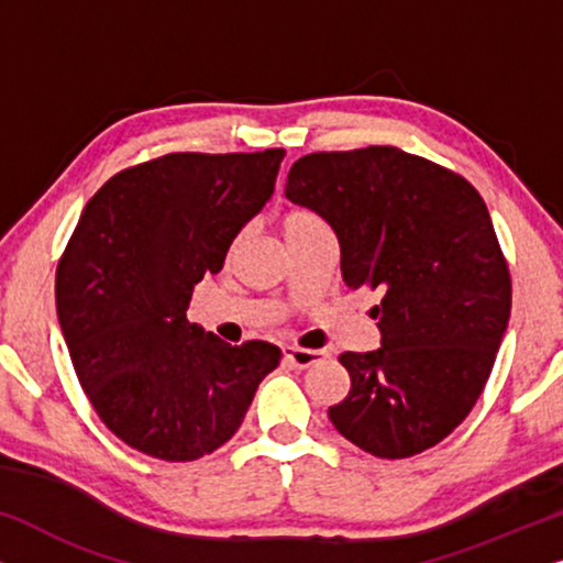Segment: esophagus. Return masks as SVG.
<instances>
[{
    "label": "esophagus",
    "instance_id": "34e87169",
    "mask_svg": "<svg viewBox=\"0 0 563 563\" xmlns=\"http://www.w3.org/2000/svg\"><path fill=\"white\" fill-rule=\"evenodd\" d=\"M325 351H312V349H297V345H284V361L297 368H307L312 366L314 361L325 358Z\"/></svg>",
    "mask_w": 563,
    "mask_h": 563
}]
</instances>
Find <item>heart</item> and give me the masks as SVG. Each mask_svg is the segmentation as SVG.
<instances>
[{
    "instance_id": "1",
    "label": "heart",
    "mask_w": 563,
    "mask_h": 563,
    "mask_svg": "<svg viewBox=\"0 0 563 563\" xmlns=\"http://www.w3.org/2000/svg\"><path fill=\"white\" fill-rule=\"evenodd\" d=\"M318 225H322V220L318 218V214H312L307 210H291V212L284 214L282 233H284V238H291V235L305 233V230L318 228Z\"/></svg>"
}]
</instances>
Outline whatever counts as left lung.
I'll use <instances>...</instances> for the list:
<instances>
[{
  "mask_svg": "<svg viewBox=\"0 0 563 563\" xmlns=\"http://www.w3.org/2000/svg\"><path fill=\"white\" fill-rule=\"evenodd\" d=\"M287 199L333 228L345 287L382 291L372 310L382 343L341 356L351 391L330 422L379 459L441 443L479 399L510 320V272L479 191L412 153L368 145L295 161Z\"/></svg>",
  "mask_w": 563,
  "mask_h": 563,
  "instance_id": "1",
  "label": "left lung"
}]
</instances>
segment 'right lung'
<instances>
[{
	"instance_id": "1",
	"label": "right lung",
	"mask_w": 563,
	"mask_h": 563,
	"mask_svg": "<svg viewBox=\"0 0 563 563\" xmlns=\"http://www.w3.org/2000/svg\"><path fill=\"white\" fill-rule=\"evenodd\" d=\"M282 158L168 153L114 174L84 207L56 274L58 322L91 407L145 456L220 449L279 366L276 345H230L187 307L272 199Z\"/></svg>"
}]
</instances>
